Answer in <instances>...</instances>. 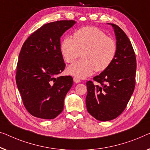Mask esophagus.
<instances>
[{
    "label": "esophagus",
    "mask_w": 150,
    "mask_h": 150,
    "mask_svg": "<svg viewBox=\"0 0 150 150\" xmlns=\"http://www.w3.org/2000/svg\"><path fill=\"white\" fill-rule=\"evenodd\" d=\"M73 80H74V82L75 83H79L80 81V79H79V78H77V77H75L74 78H73Z\"/></svg>",
    "instance_id": "obj_1"
}]
</instances>
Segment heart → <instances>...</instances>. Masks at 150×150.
<instances>
[{
  "label": "heart",
  "mask_w": 150,
  "mask_h": 150,
  "mask_svg": "<svg viewBox=\"0 0 150 150\" xmlns=\"http://www.w3.org/2000/svg\"><path fill=\"white\" fill-rule=\"evenodd\" d=\"M66 37L60 44V51L67 63H73L82 55L83 58L69 67L68 71L76 77L83 79L94 70L101 72L108 68L117 52L116 42L103 30L94 26H85Z\"/></svg>",
  "instance_id": "1"
}]
</instances>
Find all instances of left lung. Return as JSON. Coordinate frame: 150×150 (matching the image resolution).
<instances>
[{
	"label": "left lung",
	"mask_w": 150,
	"mask_h": 150,
	"mask_svg": "<svg viewBox=\"0 0 150 150\" xmlns=\"http://www.w3.org/2000/svg\"><path fill=\"white\" fill-rule=\"evenodd\" d=\"M111 24L116 37L117 52L110 66L86 83V103L88 113L99 121L116 118L125 109L135 86L136 56L125 33Z\"/></svg>",
	"instance_id": "8db88e82"
}]
</instances>
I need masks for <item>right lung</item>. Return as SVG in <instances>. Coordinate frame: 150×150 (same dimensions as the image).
<instances>
[{"instance_id":"obj_1","label":"right lung","mask_w":150,"mask_h":150,"mask_svg":"<svg viewBox=\"0 0 150 150\" xmlns=\"http://www.w3.org/2000/svg\"><path fill=\"white\" fill-rule=\"evenodd\" d=\"M75 23L60 20L44 24L23 44L16 79L25 108L33 116L54 119L63 110L73 79L71 76L57 77L66 66L60 37Z\"/></svg>"}]
</instances>
